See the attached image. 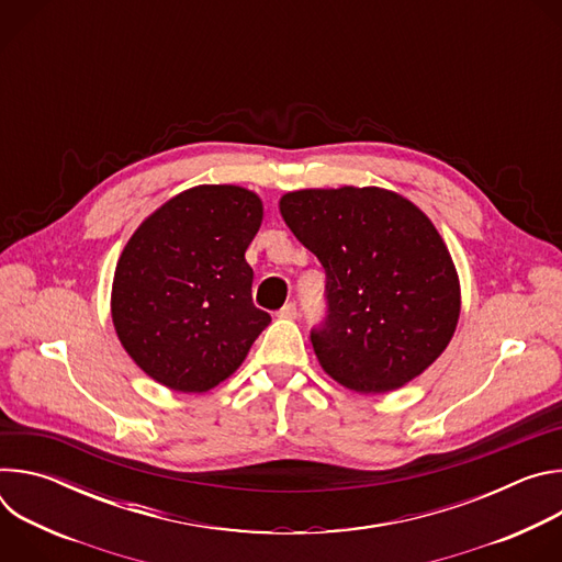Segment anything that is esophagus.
<instances>
[{
    "label": "esophagus",
    "mask_w": 562,
    "mask_h": 562,
    "mask_svg": "<svg viewBox=\"0 0 562 562\" xmlns=\"http://www.w3.org/2000/svg\"><path fill=\"white\" fill-rule=\"evenodd\" d=\"M295 315H297L295 304H284V306L278 311V317H282V319H293Z\"/></svg>",
    "instance_id": "34e87169"
}]
</instances>
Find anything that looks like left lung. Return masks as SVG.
<instances>
[{
    "mask_svg": "<svg viewBox=\"0 0 562 562\" xmlns=\"http://www.w3.org/2000/svg\"><path fill=\"white\" fill-rule=\"evenodd\" d=\"M280 213L327 273L329 315L311 331L319 367L358 393H389L453 338L460 280L434 222L380 187L302 189Z\"/></svg>",
    "mask_w": 562,
    "mask_h": 562,
    "instance_id": "left-lung-1",
    "label": "left lung"
}]
</instances>
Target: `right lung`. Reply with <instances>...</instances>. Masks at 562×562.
Listing matches in <instances>:
<instances>
[{
  "label": "right lung",
  "mask_w": 562,
  "mask_h": 562,
  "mask_svg": "<svg viewBox=\"0 0 562 562\" xmlns=\"http://www.w3.org/2000/svg\"><path fill=\"white\" fill-rule=\"evenodd\" d=\"M258 193L200 184L153 211L113 278L111 317L131 360L171 391L204 393L245 362L271 315L245 260L262 224Z\"/></svg>",
  "instance_id": "obj_1"
}]
</instances>
